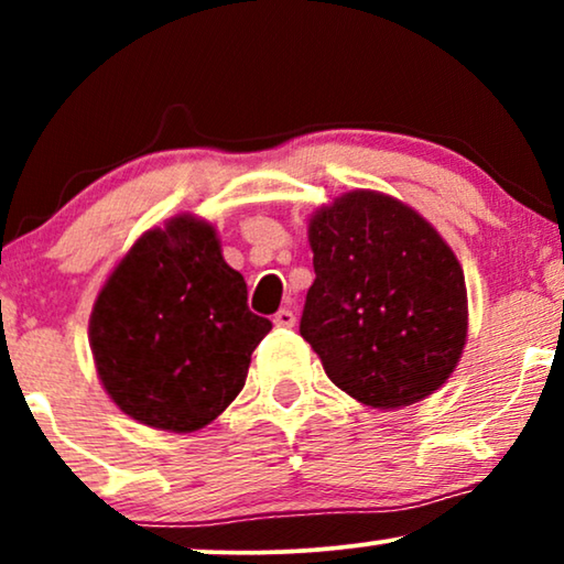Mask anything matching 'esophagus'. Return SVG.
I'll use <instances>...</instances> for the list:
<instances>
[{"instance_id": "1", "label": "esophagus", "mask_w": 564, "mask_h": 564, "mask_svg": "<svg viewBox=\"0 0 564 564\" xmlns=\"http://www.w3.org/2000/svg\"><path fill=\"white\" fill-rule=\"evenodd\" d=\"M274 326L276 328H292V326H295V313L288 311V307L276 311L274 313Z\"/></svg>"}]
</instances>
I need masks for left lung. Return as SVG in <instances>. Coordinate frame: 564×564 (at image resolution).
<instances>
[{
    "instance_id": "left-lung-1",
    "label": "left lung",
    "mask_w": 564,
    "mask_h": 564,
    "mask_svg": "<svg viewBox=\"0 0 564 564\" xmlns=\"http://www.w3.org/2000/svg\"><path fill=\"white\" fill-rule=\"evenodd\" d=\"M300 336L330 382L395 411L442 388L467 341L457 257L411 207L357 189L313 215Z\"/></svg>"
}]
</instances>
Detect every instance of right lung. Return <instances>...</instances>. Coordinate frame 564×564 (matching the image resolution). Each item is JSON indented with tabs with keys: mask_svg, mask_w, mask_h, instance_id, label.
<instances>
[{
	"mask_svg": "<svg viewBox=\"0 0 564 564\" xmlns=\"http://www.w3.org/2000/svg\"><path fill=\"white\" fill-rule=\"evenodd\" d=\"M272 321L213 226L176 215L133 243L99 292L89 344L107 395L145 426L189 434L234 403Z\"/></svg>",
	"mask_w": 564,
	"mask_h": 564,
	"instance_id": "obj_1",
	"label": "right lung"
}]
</instances>
